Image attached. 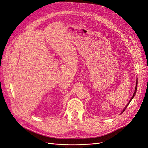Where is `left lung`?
Listing matches in <instances>:
<instances>
[{"label": "left lung", "instance_id": "1", "mask_svg": "<svg viewBox=\"0 0 148 148\" xmlns=\"http://www.w3.org/2000/svg\"><path fill=\"white\" fill-rule=\"evenodd\" d=\"M137 85H138V79H137V80H136V87H135V92H134V93H133V96L132 97V98H131V99H130V101H129V102L128 103V104H127V105L126 106V107H125V109H124V110H123V112H122V113H123V112L125 110V109H126V108H127V106L129 105V104H130V102H131V101L133 99V98L134 97V96H135V94H136V89H137Z\"/></svg>", "mask_w": 148, "mask_h": 148}]
</instances>
